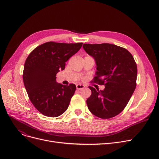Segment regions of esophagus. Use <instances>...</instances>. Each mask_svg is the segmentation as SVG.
I'll use <instances>...</instances> for the list:
<instances>
[{
  "instance_id": "obj_1",
  "label": "esophagus",
  "mask_w": 159,
  "mask_h": 159,
  "mask_svg": "<svg viewBox=\"0 0 159 159\" xmlns=\"http://www.w3.org/2000/svg\"><path fill=\"white\" fill-rule=\"evenodd\" d=\"M76 87H77V89L80 90V89H83V88H84L85 86H84V85H83V84H77V85H76Z\"/></svg>"
}]
</instances>
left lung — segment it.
Masks as SVG:
<instances>
[{"mask_svg": "<svg viewBox=\"0 0 159 159\" xmlns=\"http://www.w3.org/2000/svg\"><path fill=\"white\" fill-rule=\"evenodd\" d=\"M85 52L95 61L94 80L104 85V90L89 86L91 96L86 103L97 117L110 119L126 107L136 88L137 68L126 49L111 44H84Z\"/></svg>", "mask_w": 159, "mask_h": 159, "instance_id": "obj_1", "label": "left lung"}]
</instances>
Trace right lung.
<instances>
[{"label": "right lung", "instance_id": "1", "mask_svg": "<svg viewBox=\"0 0 159 159\" xmlns=\"http://www.w3.org/2000/svg\"><path fill=\"white\" fill-rule=\"evenodd\" d=\"M82 43L67 44L48 42L30 53L24 66L23 81L31 102L42 114L57 117L68 109L76 86L63 85L56 75L66 62L80 49Z\"/></svg>", "mask_w": 159, "mask_h": 159}]
</instances>
